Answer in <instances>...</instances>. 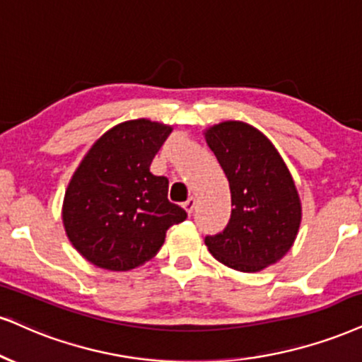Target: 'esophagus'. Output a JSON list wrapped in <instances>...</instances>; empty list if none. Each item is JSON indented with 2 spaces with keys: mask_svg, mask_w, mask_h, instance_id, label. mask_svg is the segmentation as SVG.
I'll return each mask as SVG.
<instances>
[{
  "mask_svg": "<svg viewBox=\"0 0 362 362\" xmlns=\"http://www.w3.org/2000/svg\"><path fill=\"white\" fill-rule=\"evenodd\" d=\"M194 206H196V199L193 198V196H191V198L188 199V202H186L185 204H182V208L186 209V213H188V215H191V213H193Z\"/></svg>",
  "mask_w": 362,
  "mask_h": 362,
  "instance_id": "1",
  "label": "esophagus"
}]
</instances>
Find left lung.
<instances>
[{
  "label": "left lung",
  "mask_w": 362,
  "mask_h": 362,
  "mask_svg": "<svg viewBox=\"0 0 362 362\" xmlns=\"http://www.w3.org/2000/svg\"><path fill=\"white\" fill-rule=\"evenodd\" d=\"M204 139L228 177L233 206L226 228L204 238L209 253L247 274L274 265L292 248L302 220L282 156L269 137L240 120L206 129Z\"/></svg>",
  "instance_id": "obj_1"
}]
</instances>
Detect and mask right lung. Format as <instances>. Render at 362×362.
I'll list each match as a JSON object with an SVG mask.
<instances>
[{"label": "right lung", "instance_id": "obj_1", "mask_svg": "<svg viewBox=\"0 0 362 362\" xmlns=\"http://www.w3.org/2000/svg\"><path fill=\"white\" fill-rule=\"evenodd\" d=\"M173 127L136 119L93 142L65 191L62 220L75 250L93 265L132 270L163 247L186 211L168 199L169 181L149 171Z\"/></svg>", "mask_w": 362, "mask_h": 362}]
</instances>
